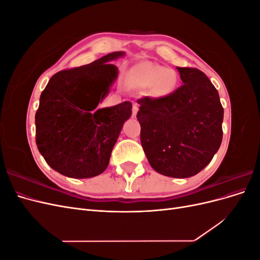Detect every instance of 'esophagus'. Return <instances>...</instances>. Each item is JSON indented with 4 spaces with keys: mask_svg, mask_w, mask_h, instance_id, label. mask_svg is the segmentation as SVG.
I'll return each instance as SVG.
<instances>
[{
    "mask_svg": "<svg viewBox=\"0 0 260 260\" xmlns=\"http://www.w3.org/2000/svg\"><path fill=\"white\" fill-rule=\"evenodd\" d=\"M138 111H139V105L137 103H133V106H132V117L136 118V116L138 114Z\"/></svg>",
    "mask_w": 260,
    "mask_h": 260,
    "instance_id": "34e87169",
    "label": "esophagus"
}]
</instances>
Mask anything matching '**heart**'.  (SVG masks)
Instances as JSON below:
<instances>
[{"instance_id": "heart-1", "label": "heart", "mask_w": 260, "mask_h": 260, "mask_svg": "<svg viewBox=\"0 0 260 260\" xmlns=\"http://www.w3.org/2000/svg\"><path fill=\"white\" fill-rule=\"evenodd\" d=\"M131 81L141 88L149 86L152 95L161 99L174 93L178 85V75L172 69H166L151 61H143L132 69Z\"/></svg>"}]
</instances>
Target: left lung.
I'll use <instances>...</instances> for the list:
<instances>
[{"label": "left lung", "mask_w": 260, "mask_h": 260, "mask_svg": "<svg viewBox=\"0 0 260 260\" xmlns=\"http://www.w3.org/2000/svg\"><path fill=\"white\" fill-rule=\"evenodd\" d=\"M177 69L183 84L166 98L139 100L137 118L152 168L167 177L190 178L207 166L221 144L223 108L205 74Z\"/></svg>", "instance_id": "obj_1"}]
</instances>
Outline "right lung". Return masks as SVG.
Returning <instances> with one entry per match:
<instances>
[{
    "label": "right lung",
    "mask_w": 260,
    "mask_h": 260,
    "mask_svg": "<svg viewBox=\"0 0 260 260\" xmlns=\"http://www.w3.org/2000/svg\"><path fill=\"white\" fill-rule=\"evenodd\" d=\"M124 52L107 54L89 65L55 74L41 93L36 114V142L45 161L60 175L75 179L104 172L131 102L96 108L118 77L112 61Z\"/></svg>",
    "instance_id": "add662e5"
}]
</instances>
